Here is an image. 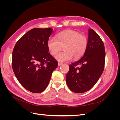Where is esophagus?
I'll return each mask as SVG.
<instances>
[{"mask_svg": "<svg viewBox=\"0 0 120 120\" xmlns=\"http://www.w3.org/2000/svg\"><path fill=\"white\" fill-rule=\"evenodd\" d=\"M61 64H62V63L60 62H58V66H60Z\"/></svg>", "mask_w": 120, "mask_h": 120, "instance_id": "obj_1", "label": "esophagus"}]
</instances>
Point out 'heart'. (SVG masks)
I'll return each instance as SVG.
<instances>
[{"mask_svg": "<svg viewBox=\"0 0 120 120\" xmlns=\"http://www.w3.org/2000/svg\"><path fill=\"white\" fill-rule=\"evenodd\" d=\"M88 38L79 32L68 30L60 32L55 38L50 37L47 41V47L52 55L56 54L63 46L64 51L56 56L59 61H68L74 57L77 59L85 53L88 46Z\"/></svg>", "mask_w": 120, "mask_h": 120, "instance_id": "obj_1", "label": "heart"}]
</instances>
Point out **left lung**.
<instances>
[{"mask_svg":"<svg viewBox=\"0 0 120 120\" xmlns=\"http://www.w3.org/2000/svg\"><path fill=\"white\" fill-rule=\"evenodd\" d=\"M88 44L83 56L70 64L66 75L67 85L71 91L82 93L95 86L102 74L105 63L104 43L92 29L88 30ZM79 64L80 67H77Z\"/></svg>","mask_w":120,"mask_h":120,"instance_id":"left-lung-1","label":"left lung"}]
</instances>
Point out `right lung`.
Segmentation results:
<instances>
[{"mask_svg": "<svg viewBox=\"0 0 120 120\" xmlns=\"http://www.w3.org/2000/svg\"><path fill=\"white\" fill-rule=\"evenodd\" d=\"M52 30L51 28L32 29L17 41L13 50L14 73L20 84L32 93L45 90L57 67V61L47 47Z\"/></svg>", "mask_w": 120, "mask_h": 120, "instance_id": "add662e5", "label": "right lung"}]
</instances>
